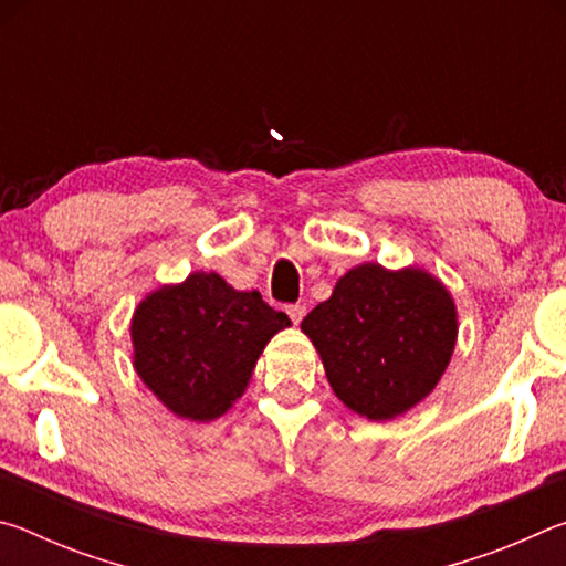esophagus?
I'll return each mask as SVG.
<instances>
[{
	"mask_svg": "<svg viewBox=\"0 0 566 566\" xmlns=\"http://www.w3.org/2000/svg\"><path fill=\"white\" fill-rule=\"evenodd\" d=\"M286 314H290V319L294 324H300L304 319V314H306V306L304 304H290V306H286Z\"/></svg>",
	"mask_w": 566,
	"mask_h": 566,
	"instance_id": "esophagus-1",
	"label": "esophagus"
}]
</instances>
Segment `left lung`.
<instances>
[{
    "label": "left lung",
    "mask_w": 566,
    "mask_h": 566,
    "mask_svg": "<svg viewBox=\"0 0 566 566\" xmlns=\"http://www.w3.org/2000/svg\"><path fill=\"white\" fill-rule=\"evenodd\" d=\"M329 387L359 417L387 421L419 405L442 379L457 344V306L424 270L367 262L339 276L327 302L302 319Z\"/></svg>",
    "instance_id": "left-lung-1"
}]
</instances>
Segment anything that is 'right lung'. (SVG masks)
I'll list each match as a JSON object with an SVG mask.
<instances>
[{
	"instance_id": "add662e5",
	"label": "right lung",
	"mask_w": 566,
	"mask_h": 566,
	"mask_svg": "<svg viewBox=\"0 0 566 566\" xmlns=\"http://www.w3.org/2000/svg\"><path fill=\"white\" fill-rule=\"evenodd\" d=\"M290 324L260 292H239L214 272H191L134 310V369L171 415L212 421L244 395L266 342Z\"/></svg>"
}]
</instances>
